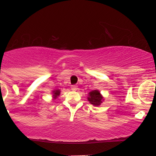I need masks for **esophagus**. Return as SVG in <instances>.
<instances>
[{
    "label": "esophagus",
    "mask_w": 156,
    "mask_h": 156,
    "mask_svg": "<svg viewBox=\"0 0 156 156\" xmlns=\"http://www.w3.org/2000/svg\"><path fill=\"white\" fill-rule=\"evenodd\" d=\"M71 89L73 91H76L78 89V86L77 85H72Z\"/></svg>",
    "instance_id": "1"
}]
</instances>
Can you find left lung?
<instances>
[{
  "instance_id": "1",
  "label": "left lung",
  "mask_w": 156,
  "mask_h": 156,
  "mask_svg": "<svg viewBox=\"0 0 156 156\" xmlns=\"http://www.w3.org/2000/svg\"><path fill=\"white\" fill-rule=\"evenodd\" d=\"M87 100L89 101V103L94 106H99L102 104L103 101H104V99L100 91L98 89H95V90L91 91L88 94Z\"/></svg>"
}]
</instances>
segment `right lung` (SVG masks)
<instances>
[{"label":"right lung","mask_w":156,"mask_h":156,"mask_svg":"<svg viewBox=\"0 0 156 156\" xmlns=\"http://www.w3.org/2000/svg\"><path fill=\"white\" fill-rule=\"evenodd\" d=\"M61 91L59 89H55L52 91V100H55L56 99L58 98V97L60 95Z\"/></svg>","instance_id":"1"}]
</instances>
